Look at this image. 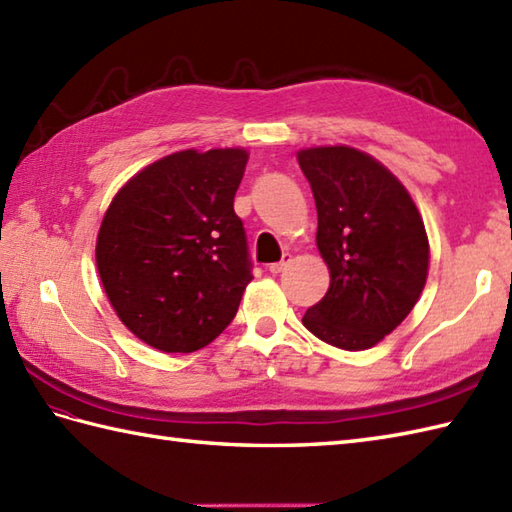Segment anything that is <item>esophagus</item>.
Masks as SVG:
<instances>
[{
	"label": "esophagus",
	"instance_id": "obj_1",
	"mask_svg": "<svg viewBox=\"0 0 512 512\" xmlns=\"http://www.w3.org/2000/svg\"><path fill=\"white\" fill-rule=\"evenodd\" d=\"M290 262H292V255H290V253H286V255H284V259H281V262L270 264V266H268V270H270V273H273V275H279V273H284V270L290 266Z\"/></svg>",
	"mask_w": 512,
	"mask_h": 512
}]
</instances>
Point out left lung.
I'll list each match as a JSON object with an SVG mask.
<instances>
[{"mask_svg": "<svg viewBox=\"0 0 512 512\" xmlns=\"http://www.w3.org/2000/svg\"><path fill=\"white\" fill-rule=\"evenodd\" d=\"M317 204V246L330 268L325 297L303 325L341 350H367L394 332L427 281L429 239L400 180L352 147L301 149Z\"/></svg>", "mask_w": 512, "mask_h": 512, "instance_id": "obj_1", "label": "left lung"}]
</instances>
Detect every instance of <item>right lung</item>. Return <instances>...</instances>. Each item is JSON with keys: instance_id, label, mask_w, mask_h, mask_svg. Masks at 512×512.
Here are the masks:
<instances>
[{"instance_id": "1", "label": "right lung", "mask_w": 512, "mask_h": 512, "mask_svg": "<svg viewBox=\"0 0 512 512\" xmlns=\"http://www.w3.org/2000/svg\"><path fill=\"white\" fill-rule=\"evenodd\" d=\"M244 149H187L145 167L107 209L96 266L127 330L160 352H195L233 321L253 279L233 200Z\"/></svg>"}]
</instances>
